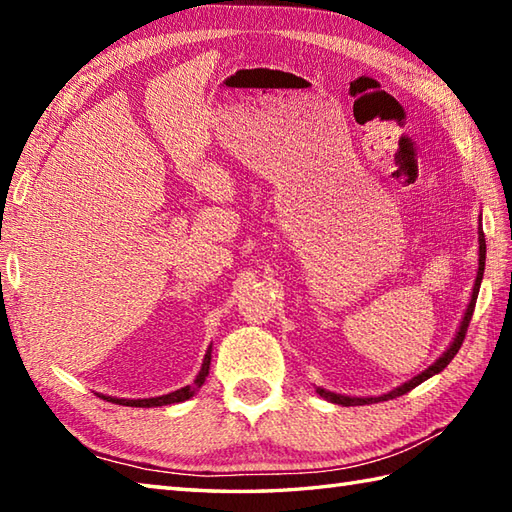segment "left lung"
<instances>
[{
	"label": "left lung",
	"mask_w": 512,
	"mask_h": 512,
	"mask_svg": "<svg viewBox=\"0 0 512 512\" xmlns=\"http://www.w3.org/2000/svg\"><path fill=\"white\" fill-rule=\"evenodd\" d=\"M477 242H480V268H477V277H475V286H473L471 303H469V308H466V312H464V319H462V325H460V330H458V336H455L449 350L444 352V354L438 358L436 363H433L429 369H424V372H422V374H418L416 378L407 380L405 385H400V387H396L394 391H389V394H383V396H374V398H350V396L332 394V391H325V389H321V387H317V394H319V396H323V398H328L330 402H336V405H343V407L372 405V402H378V400H391V398H398V396H402V394H407V391H411L413 387H418L420 383H424V380L431 378L433 374L442 372V369L447 367V365L453 361V356L458 354V350H460L462 343H464V336H466V330H469V323H471L473 310H475L477 292H480V284H482V277H484V262H486V242H484V231H482V226H480V237H477Z\"/></svg>",
	"instance_id": "obj_1"
}]
</instances>
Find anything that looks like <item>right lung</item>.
<instances>
[{
  "label": "right lung",
  "instance_id": "1",
  "mask_svg": "<svg viewBox=\"0 0 512 512\" xmlns=\"http://www.w3.org/2000/svg\"><path fill=\"white\" fill-rule=\"evenodd\" d=\"M209 365H211V347H209V352H206V356H204L202 369H200L198 378L193 380V385H187V387H182V389H178V391H171V394H167V396H158V398L127 400V398L103 396V400H110V402H116V405H125V407H162V405H173V402L189 400V398L195 394V391H198V387H202V383L206 380V376H209Z\"/></svg>",
  "mask_w": 512,
  "mask_h": 512
}]
</instances>
